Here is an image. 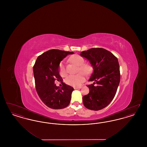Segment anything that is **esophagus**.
<instances>
[{
    "mask_svg": "<svg viewBox=\"0 0 147 147\" xmlns=\"http://www.w3.org/2000/svg\"><path fill=\"white\" fill-rule=\"evenodd\" d=\"M82 88V86H78V87H74V89H80Z\"/></svg>",
    "mask_w": 147,
    "mask_h": 147,
    "instance_id": "obj_1",
    "label": "esophagus"
}]
</instances>
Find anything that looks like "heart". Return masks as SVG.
Segmentation results:
<instances>
[{
	"label": "heart",
	"instance_id": "1",
	"mask_svg": "<svg viewBox=\"0 0 147 147\" xmlns=\"http://www.w3.org/2000/svg\"><path fill=\"white\" fill-rule=\"evenodd\" d=\"M70 62L79 66V71H82L86 74H89L92 71V67L89 63H84V58L79 55H76L70 57L69 58ZM59 74L62 77H65L67 75L65 64L64 62H61L59 65ZM84 73L80 72L75 75H70L65 79L66 83L72 86H79L85 80V76Z\"/></svg>",
	"mask_w": 147,
	"mask_h": 147
}]
</instances>
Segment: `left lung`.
I'll return each instance as SVG.
<instances>
[{"mask_svg": "<svg viewBox=\"0 0 147 147\" xmlns=\"http://www.w3.org/2000/svg\"><path fill=\"white\" fill-rule=\"evenodd\" d=\"M80 56L87 59L93 68L89 81L93 84L87 85L89 93L83 97L84 106L98 111L106 107L115 97L120 82L119 61L110 51L102 48L84 51ZM95 84L96 86H94Z\"/></svg>", "mask_w": 147, "mask_h": 147, "instance_id": "1", "label": "left lung"}]
</instances>
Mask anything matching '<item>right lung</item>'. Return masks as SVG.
Wrapping results in <instances>:
<instances>
[{
    "label": "right lung",
    "mask_w": 147,
    "mask_h": 147,
    "mask_svg": "<svg viewBox=\"0 0 147 147\" xmlns=\"http://www.w3.org/2000/svg\"><path fill=\"white\" fill-rule=\"evenodd\" d=\"M73 52L50 49L38 56L33 67L36 90L42 102L49 108L62 109L69 104L74 88L65 83L59 88L55 81H62L59 65L66 56Z\"/></svg>",
    "instance_id": "add662e5"
}]
</instances>
